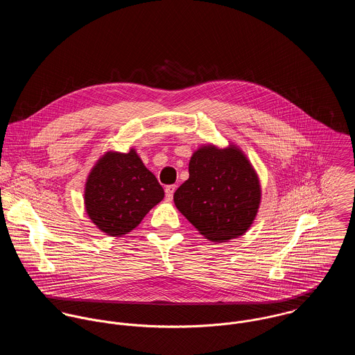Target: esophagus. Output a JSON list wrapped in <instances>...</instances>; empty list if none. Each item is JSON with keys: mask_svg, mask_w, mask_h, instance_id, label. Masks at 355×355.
<instances>
[{"mask_svg": "<svg viewBox=\"0 0 355 355\" xmlns=\"http://www.w3.org/2000/svg\"><path fill=\"white\" fill-rule=\"evenodd\" d=\"M175 190H176V186H175V184H169V186L165 187V196H166L168 200H171V198L173 197Z\"/></svg>", "mask_w": 355, "mask_h": 355, "instance_id": "obj_1", "label": "esophagus"}]
</instances>
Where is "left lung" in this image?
Instances as JSON below:
<instances>
[{
	"instance_id": "left-lung-1",
	"label": "left lung",
	"mask_w": 355,
	"mask_h": 355,
	"mask_svg": "<svg viewBox=\"0 0 355 355\" xmlns=\"http://www.w3.org/2000/svg\"><path fill=\"white\" fill-rule=\"evenodd\" d=\"M190 178L175 191L182 214L211 242L243 235L257 216L261 187L246 155L235 146H203L189 164Z\"/></svg>"
}]
</instances>
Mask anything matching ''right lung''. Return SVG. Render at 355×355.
<instances>
[{
	"label": "right lung",
	"mask_w": 355,
	"mask_h": 355,
	"mask_svg": "<svg viewBox=\"0 0 355 355\" xmlns=\"http://www.w3.org/2000/svg\"><path fill=\"white\" fill-rule=\"evenodd\" d=\"M164 198V189L134 149L107 152L90 172L85 205L92 221L110 236L134 230Z\"/></svg>",
	"instance_id": "obj_1"
}]
</instances>
